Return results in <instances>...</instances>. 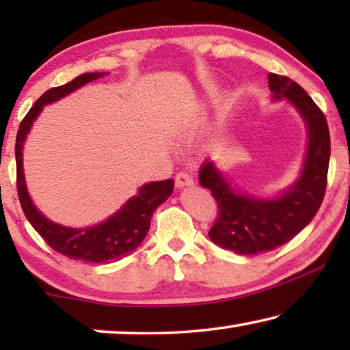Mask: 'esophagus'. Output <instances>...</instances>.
<instances>
[{"mask_svg": "<svg viewBox=\"0 0 350 350\" xmlns=\"http://www.w3.org/2000/svg\"><path fill=\"white\" fill-rule=\"evenodd\" d=\"M175 185H176V188L193 186L194 185V178L188 174V172H180V174H176V176H175Z\"/></svg>", "mask_w": 350, "mask_h": 350, "instance_id": "esophagus-1", "label": "esophagus"}]
</instances>
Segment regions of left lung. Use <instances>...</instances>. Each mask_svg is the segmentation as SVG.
<instances>
[{"instance_id":"8db88e82","label":"left lung","mask_w":350,"mask_h":350,"mask_svg":"<svg viewBox=\"0 0 350 350\" xmlns=\"http://www.w3.org/2000/svg\"><path fill=\"white\" fill-rule=\"evenodd\" d=\"M272 97L286 98L308 126V148L299 178L275 199H258L234 191L212 161H205L199 183L212 191L218 217L208 237L239 255L271 252L290 242L312 221L322 205L329 164L328 124L312 98L286 76L267 75Z\"/></svg>"}]
</instances>
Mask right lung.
I'll return each mask as SVG.
<instances>
[{"instance_id":"right-lung-1","label":"right lung","mask_w":350,"mask_h":350,"mask_svg":"<svg viewBox=\"0 0 350 350\" xmlns=\"http://www.w3.org/2000/svg\"><path fill=\"white\" fill-rule=\"evenodd\" d=\"M100 76H103V73H84L70 83L46 90L30 108L27 116L22 119L16 138L17 193L27 219L51 248L70 260H81L85 262H113L131 255L150 231L154 210L162 202H165L174 191V180L152 181V183L143 185L138 189L137 196L129 199L121 210H118L103 223L84 229L65 228L52 223L33 205L30 196H28L22 167L23 142H25L27 133L30 132L33 121L41 113L44 105L57 102L59 98L65 97L90 81H95Z\"/></svg>"}]
</instances>
